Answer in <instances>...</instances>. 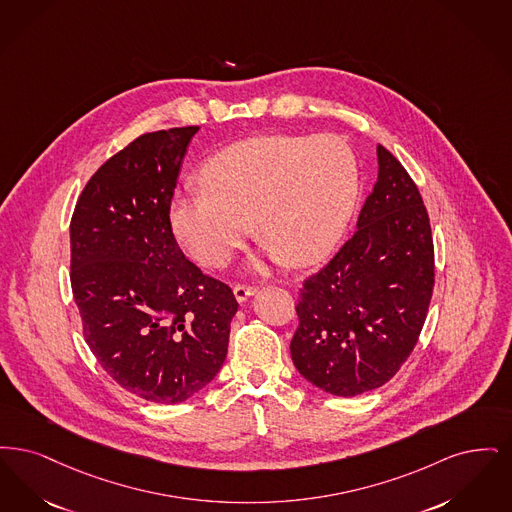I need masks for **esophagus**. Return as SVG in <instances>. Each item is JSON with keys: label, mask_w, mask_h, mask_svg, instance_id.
I'll use <instances>...</instances> for the list:
<instances>
[{"label": "esophagus", "mask_w": 512, "mask_h": 512, "mask_svg": "<svg viewBox=\"0 0 512 512\" xmlns=\"http://www.w3.org/2000/svg\"><path fill=\"white\" fill-rule=\"evenodd\" d=\"M235 298L239 300V302H245L248 296H252L254 292H256V287L254 285H235Z\"/></svg>", "instance_id": "34e87169"}]
</instances>
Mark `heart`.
<instances>
[{
	"label": "heart",
	"mask_w": 512,
	"mask_h": 512,
	"mask_svg": "<svg viewBox=\"0 0 512 512\" xmlns=\"http://www.w3.org/2000/svg\"><path fill=\"white\" fill-rule=\"evenodd\" d=\"M206 185L178 195L170 220L204 267H222L252 231L271 256L304 266L338 239L357 193V162L338 135H258L212 156Z\"/></svg>",
	"instance_id": "1"
}]
</instances>
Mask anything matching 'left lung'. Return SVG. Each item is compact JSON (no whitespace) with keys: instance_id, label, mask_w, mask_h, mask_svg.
<instances>
[{"instance_id":"1","label":"left lung","mask_w":512,"mask_h":512,"mask_svg":"<svg viewBox=\"0 0 512 512\" xmlns=\"http://www.w3.org/2000/svg\"><path fill=\"white\" fill-rule=\"evenodd\" d=\"M378 179L354 235L302 283L290 356L317 388L352 398L411 356L434 290L430 218L415 181L378 145Z\"/></svg>"}]
</instances>
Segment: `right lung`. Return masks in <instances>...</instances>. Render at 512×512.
I'll list each match as a JSON object with an SVG mask.
<instances>
[{"label": "right lung", "mask_w": 512, "mask_h": 512, "mask_svg": "<svg viewBox=\"0 0 512 512\" xmlns=\"http://www.w3.org/2000/svg\"><path fill=\"white\" fill-rule=\"evenodd\" d=\"M197 132L139 135L89 178L70 220V285L89 350L124 390L164 405L218 375L239 308L172 231L181 160Z\"/></svg>", "instance_id": "obj_1"}]
</instances>
